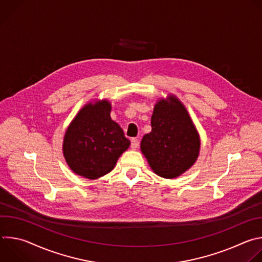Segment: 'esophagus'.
<instances>
[{"mask_svg": "<svg viewBox=\"0 0 262 262\" xmlns=\"http://www.w3.org/2000/svg\"><path fill=\"white\" fill-rule=\"evenodd\" d=\"M130 146H132L133 149L138 148V147H139V140H138L137 138H133V139L130 140Z\"/></svg>", "mask_w": 262, "mask_h": 262, "instance_id": "obj_1", "label": "esophagus"}]
</instances>
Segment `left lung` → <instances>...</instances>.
Returning a JSON list of instances; mask_svg holds the SVG:
<instances>
[{
  "mask_svg": "<svg viewBox=\"0 0 262 262\" xmlns=\"http://www.w3.org/2000/svg\"><path fill=\"white\" fill-rule=\"evenodd\" d=\"M141 151L154 172L164 178L178 177L195 164L200 137L176 96L169 95L155 105L151 132L143 137Z\"/></svg>",
  "mask_w": 262,
  "mask_h": 262,
  "instance_id": "left-lung-1",
  "label": "left lung"
}]
</instances>
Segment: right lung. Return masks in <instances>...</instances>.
Instances as JSON below:
<instances>
[{
    "label": "right lung",
    "mask_w": 262,
    "mask_h": 262,
    "mask_svg": "<svg viewBox=\"0 0 262 262\" xmlns=\"http://www.w3.org/2000/svg\"><path fill=\"white\" fill-rule=\"evenodd\" d=\"M106 99L87 103L66 129L63 155L69 168L88 179L99 178L114 169L129 147L118 123L111 119Z\"/></svg>",
    "instance_id": "1"
}]
</instances>
